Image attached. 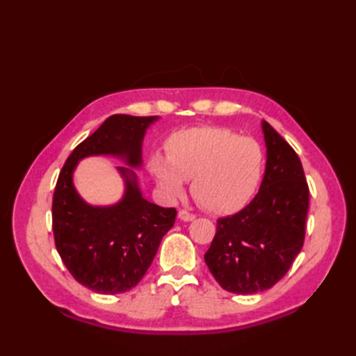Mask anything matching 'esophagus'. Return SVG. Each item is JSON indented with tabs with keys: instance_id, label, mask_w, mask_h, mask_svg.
I'll list each match as a JSON object with an SVG mask.
<instances>
[{
	"instance_id": "esophagus-1",
	"label": "esophagus",
	"mask_w": 356,
	"mask_h": 356,
	"mask_svg": "<svg viewBox=\"0 0 356 356\" xmlns=\"http://www.w3.org/2000/svg\"><path fill=\"white\" fill-rule=\"evenodd\" d=\"M177 217H179L180 220H182V222H193L194 218H195V216H194V214L188 213V211H185V209H180V211H179V214H177Z\"/></svg>"
}]
</instances>
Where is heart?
<instances>
[{
	"label": "heart",
	"mask_w": 356,
	"mask_h": 356,
	"mask_svg": "<svg viewBox=\"0 0 356 356\" xmlns=\"http://www.w3.org/2000/svg\"><path fill=\"white\" fill-rule=\"evenodd\" d=\"M168 156L151 159L166 197H180L191 180L194 199L209 213L229 214L243 208L259 188L264 154L254 138L220 127H202L172 134Z\"/></svg>",
	"instance_id": "b5f03b06"
}]
</instances>
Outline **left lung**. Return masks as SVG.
I'll list each match as a JSON object with an SVG mask.
<instances>
[{"label":"left lung","mask_w":356,"mask_h":356,"mask_svg":"<svg viewBox=\"0 0 356 356\" xmlns=\"http://www.w3.org/2000/svg\"><path fill=\"white\" fill-rule=\"evenodd\" d=\"M266 170L252 202L217 220L205 254L209 272L225 291L263 292L280 282L303 248L309 188L293 148L261 120Z\"/></svg>","instance_id":"1"}]
</instances>
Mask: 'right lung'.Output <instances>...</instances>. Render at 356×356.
Instances as JSON below:
<instances>
[{
  "mask_svg": "<svg viewBox=\"0 0 356 356\" xmlns=\"http://www.w3.org/2000/svg\"><path fill=\"white\" fill-rule=\"evenodd\" d=\"M159 116L113 115L72 151L59 172L51 205L53 236L58 254L76 282L97 293L133 289L145 275L177 211L162 208L142 195L134 170L142 166V142ZM120 158L124 195L108 207L90 206L72 184L82 158Z\"/></svg>",
  "mask_w": 356,
  "mask_h": 356,
  "instance_id": "1",
  "label": "right lung"
}]
</instances>
